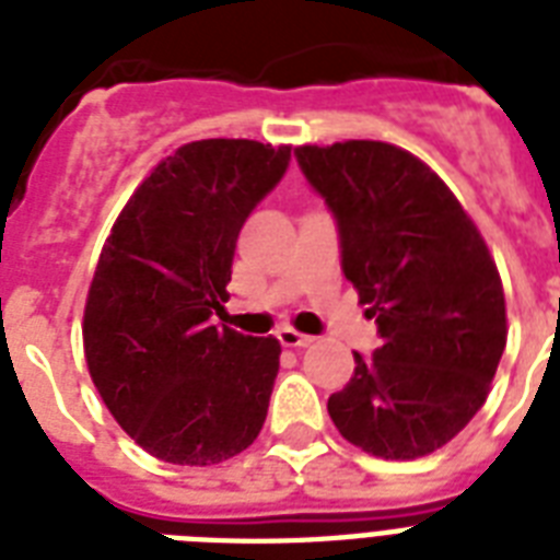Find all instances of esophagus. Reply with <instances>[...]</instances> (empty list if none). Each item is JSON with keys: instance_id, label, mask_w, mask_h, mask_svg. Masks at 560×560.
<instances>
[{"instance_id": "1", "label": "esophagus", "mask_w": 560, "mask_h": 560, "mask_svg": "<svg viewBox=\"0 0 560 560\" xmlns=\"http://www.w3.org/2000/svg\"><path fill=\"white\" fill-rule=\"evenodd\" d=\"M279 342L284 349H305L314 342V337H307V334H299L296 328H279Z\"/></svg>"}]
</instances>
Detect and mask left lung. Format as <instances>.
<instances>
[{"label":"left lung","instance_id":"1","mask_svg":"<svg viewBox=\"0 0 560 560\" xmlns=\"http://www.w3.org/2000/svg\"><path fill=\"white\" fill-rule=\"evenodd\" d=\"M340 229L342 272L381 334L328 398L351 444L418 459L486 404L505 349V296L486 241L439 174L404 148L351 139L296 148Z\"/></svg>","mask_w":560,"mask_h":560}]
</instances>
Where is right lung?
Listing matches in <instances>:
<instances>
[{"instance_id": "1", "label": "right lung", "mask_w": 560, "mask_h": 560, "mask_svg": "<svg viewBox=\"0 0 560 560\" xmlns=\"http://www.w3.org/2000/svg\"><path fill=\"white\" fill-rule=\"evenodd\" d=\"M288 165V144H183L136 188L101 249L83 354L113 418L156 459L218 465L261 433L279 340L209 319L229 299L237 232Z\"/></svg>"}]
</instances>
